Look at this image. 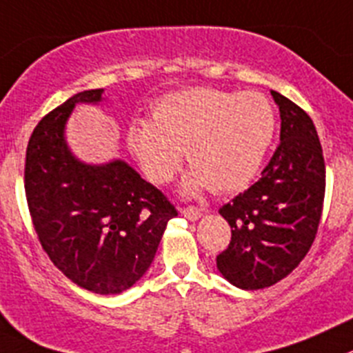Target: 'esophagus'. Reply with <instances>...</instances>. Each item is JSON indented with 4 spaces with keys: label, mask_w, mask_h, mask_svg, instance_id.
<instances>
[{
    "label": "esophagus",
    "mask_w": 353,
    "mask_h": 353,
    "mask_svg": "<svg viewBox=\"0 0 353 353\" xmlns=\"http://www.w3.org/2000/svg\"><path fill=\"white\" fill-rule=\"evenodd\" d=\"M181 212H183V216L188 217L190 221H196L199 217H202V209H199V207H195V205L183 207V209H181Z\"/></svg>",
    "instance_id": "1"
}]
</instances>
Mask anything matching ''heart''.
Returning <instances> with one entry per match:
<instances>
[{"instance_id":"heart-1","label":"heart","mask_w":353,"mask_h":353,"mask_svg":"<svg viewBox=\"0 0 353 353\" xmlns=\"http://www.w3.org/2000/svg\"><path fill=\"white\" fill-rule=\"evenodd\" d=\"M276 128L272 102L259 92L186 88L161 97L153 120L136 118L127 144L148 179L165 184L176 176L186 151V192L242 190L258 174Z\"/></svg>"}]
</instances>
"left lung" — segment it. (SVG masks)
<instances>
[{
	"mask_svg": "<svg viewBox=\"0 0 353 353\" xmlns=\"http://www.w3.org/2000/svg\"><path fill=\"white\" fill-rule=\"evenodd\" d=\"M281 111V144L249 190L219 214L232 240L217 270L240 289H265L288 276L310 251L325 195V163L312 118L272 90Z\"/></svg>",
	"mask_w": 353,
	"mask_h": 353,
	"instance_id": "obj_1",
	"label": "left lung"
}]
</instances>
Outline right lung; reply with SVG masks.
I'll return each mask as SVG.
<instances>
[{"mask_svg": "<svg viewBox=\"0 0 353 353\" xmlns=\"http://www.w3.org/2000/svg\"><path fill=\"white\" fill-rule=\"evenodd\" d=\"M102 88L74 94L39 120L26 151L24 190L43 251L80 288L120 294L146 273L177 209L125 161L87 165L64 141L78 102H99Z\"/></svg>", "mask_w": 353, "mask_h": 353, "instance_id": "1", "label": "right lung"}]
</instances>
